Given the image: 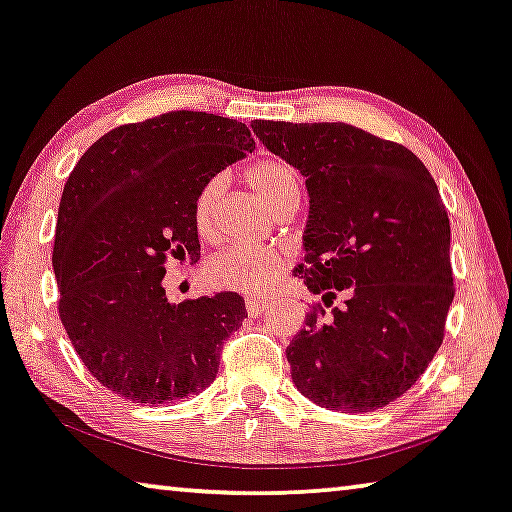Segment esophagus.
Segmentation results:
<instances>
[{"instance_id": "1", "label": "esophagus", "mask_w": 512, "mask_h": 512, "mask_svg": "<svg viewBox=\"0 0 512 512\" xmlns=\"http://www.w3.org/2000/svg\"><path fill=\"white\" fill-rule=\"evenodd\" d=\"M267 306H270V302L261 300V297H249V300L245 302V309H247L249 316H261Z\"/></svg>"}]
</instances>
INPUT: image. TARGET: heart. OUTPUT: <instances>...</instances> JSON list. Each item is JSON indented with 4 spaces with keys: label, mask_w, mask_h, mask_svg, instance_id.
<instances>
[{
    "label": "heart",
    "mask_w": 512,
    "mask_h": 512,
    "mask_svg": "<svg viewBox=\"0 0 512 512\" xmlns=\"http://www.w3.org/2000/svg\"><path fill=\"white\" fill-rule=\"evenodd\" d=\"M245 180L277 215L283 210H295L300 203V178L286 162L274 160V157L251 162L245 171ZM222 187V176H210L194 194L192 222L201 238H215L217 201ZM283 267H286V256L279 249L233 245L210 258L206 274L208 281L217 288L245 295H263L277 286Z\"/></svg>",
    "instance_id": "obj_1"
}]
</instances>
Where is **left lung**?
I'll list each match as a JSON object with an SVG mask.
<instances>
[{"label": "left lung", "mask_w": 512, "mask_h": 512, "mask_svg": "<svg viewBox=\"0 0 512 512\" xmlns=\"http://www.w3.org/2000/svg\"><path fill=\"white\" fill-rule=\"evenodd\" d=\"M256 137L306 176L313 295L286 348L295 387L322 407L373 412L426 373L453 302L451 224L419 157L350 123L254 121ZM346 295L334 307L335 295ZM332 308V312H327Z\"/></svg>", "instance_id": "obj_1"}]
</instances>
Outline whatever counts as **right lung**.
I'll list each match as a JSON object with an SVG mask.
<instances>
[{
    "label": "right lung",
    "mask_w": 512,
    "mask_h": 512,
    "mask_svg": "<svg viewBox=\"0 0 512 512\" xmlns=\"http://www.w3.org/2000/svg\"><path fill=\"white\" fill-rule=\"evenodd\" d=\"M254 148L245 123L178 109L109 130L70 171L52 249L57 309L86 371L116 396L162 405L215 380L245 300L169 304L164 263L201 256L194 194Z\"/></svg>",
    "instance_id": "1"
}]
</instances>
